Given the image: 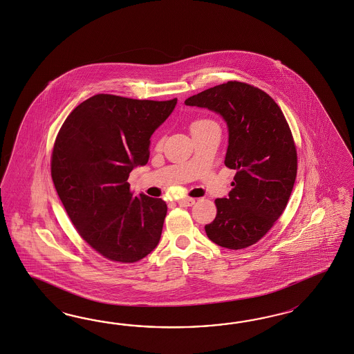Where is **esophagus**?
Returning <instances> with one entry per match:
<instances>
[{"instance_id": "esophagus-1", "label": "esophagus", "mask_w": 354, "mask_h": 354, "mask_svg": "<svg viewBox=\"0 0 354 354\" xmlns=\"http://www.w3.org/2000/svg\"><path fill=\"white\" fill-rule=\"evenodd\" d=\"M177 203L181 205V207H192L195 204V199L192 198H183V199H178Z\"/></svg>"}]
</instances>
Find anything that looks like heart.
<instances>
[{"label": "heart", "instance_id": "1", "mask_svg": "<svg viewBox=\"0 0 354 354\" xmlns=\"http://www.w3.org/2000/svg\"><path fill=\"white\" fill-rule=\"evenodd\" d=\"M211 124H214V122H211V120H207V119H199V120H195V122L192 124V131H196V129L203 128V127H207V125H211Z\"/></svg>", "mask_w": 354, "mask_h": 354}]
</instances>
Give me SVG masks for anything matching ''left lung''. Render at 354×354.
Here are the masks:
<instances>
[{"instance_id":"obj_1","label":"left lung","mask_w":354,"mask_h":354,"mask_svg":"<svg viewBox=\"0 0 354 354\" xmlns=\"http://www.w3.org/2000/svg\"><path fill=\"white\" fill-rule=\"evenodd\" d=\"M185 104L223 116L229 131L225 165L236 171L229 196L214 201L217 214L205 232L223 248H247L272 229L292 192L297 173L292 133L270 95L239 81L198 93Z\"/></svg>"}]
</instances>
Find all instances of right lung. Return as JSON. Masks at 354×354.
Instances as JSON below:
<instances>
[{
	"label": "right lung",
	"instance_id": "add662e5",
	"mask_svg": "<svg viewBox=\"0 0 354 354\" xmlns=\"http://www.w3.org/2000/svg\"><path fill=\"white\" fill-rule=\"evenodd\" d=\"M177 104L97 94L63 122L51 155L55 190L81 238L102 256L136 263L159 244L167 204L133 198L128 177L146 165L150 138Z\"/></svg>",
	"mask_w": 354,
	"mask_h": 354
}]
</instances>
